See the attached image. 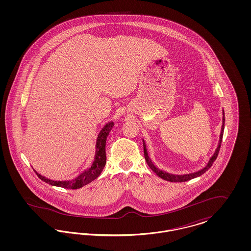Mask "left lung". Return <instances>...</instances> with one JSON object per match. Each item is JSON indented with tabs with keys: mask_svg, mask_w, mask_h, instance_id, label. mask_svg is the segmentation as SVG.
Wrapping results in <instances>:
<instances>
[{
	"mask_svg": "<svg viewBox=\"0 0 251 251\" xmlns=\"http://www.w3.org/2000/svg\"><path fill=\"white\" fill-rule=\"evenodd\" d=\"M225 114H224V111H223V124H222V128H221V132H220V137H219V142L217 145V148L215 150V153L214 155L212 156L208 162V164L206 165V167H203L202 169L197 171V172H194V173H189V174H183V175H174V174H170V173H167L164 170H161L159 169L158 167H156L154 166V164L151 162V160L150 159L149 154H148V151H147V148H146V143L144 141L143 139V146H144V155H145V159H146V162L148 164V166L151 167V169L156 173L157 176H159L161 179H166L168 181H171V182H182V181H187L189 179H194V178H197V177H200L201 175L204 174L210 167L213 166L214 162L215 161V159L217 158L218 155V152H219V150H220V146H221V142H222V137H223V133H224V127H225Z\"/></svg>",
	"mask_w": 251,
	"mask_h": 251,
	"instance_id": "obj_1",
	"label": "left lung"
}]
</instances>
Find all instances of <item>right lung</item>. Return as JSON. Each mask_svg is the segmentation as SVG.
<instances>
[{"label": "right lung", "instance_id": "add662e5", "mask_svg": "<svg viewBox=\"0 0 251 251\" xmlns=\"http://www.w3.org/2000/svg\"><path fill=\"white\" fill-rule=\"evenodd\" d=\"M113 126H114V122L111 121V122H108L107 124H105L104 127L100 130L98 137H97L94 161H93L91 167H89L87 170H84V172L81 173L79 176H77L74 179H70V180H52V179L45 178L44 176L38 174L35 170L38 178L50 185L58 186L62 188H67V189H79L84 185L88 184L92 180L97 179L102 172L104 166L106 164L105 145H106L108 134L112 130Z\"/></svg>", "mask_w": 251, "mask_h": 251}]
</instances>
